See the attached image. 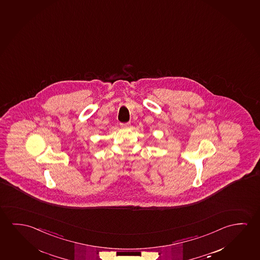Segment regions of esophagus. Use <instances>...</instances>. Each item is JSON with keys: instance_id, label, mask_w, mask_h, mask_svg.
<instances>
[{"instance_id": "esophagus-1", "label": "esophagus", "mask_w": 260, "mask_h": 260, "mask_svg": "<svg viewBox=\"0 0 260 260\" xmlns=\"http://www.w3.org/2000/svg\"><path fill=\"white\" fill-rule=\"evenodd\" d=\"M128 126H129L128 122H127V123H120V127H122V128H128Z\"/></svg>"}]
</instances>
